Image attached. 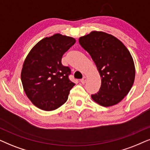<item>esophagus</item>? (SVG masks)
Wrapping results in <instances>:
<instances>
[{
    "instance_id": "1",
    "label": "esophagus",
    "mask_w": 150,
    "mask_h": 150,
    "mask_svg": "<svg viewBox=\"0 0 150 150\" xmlns=\"http://www.w3.org/2000/svg\"><path fill=\"white\" fill-rule=\"evenodd\" d=\"M86 80H87V79H86V77L85 76L83 77L82 79H81V83H86Z\"/></svg>"
}]
</instances>
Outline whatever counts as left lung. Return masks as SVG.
<instances>
[{"instance_id": "1", "label": "left lung", "mask_w": 150, "mask_h": 150, "mask_svg": "<svg viewBox=\"0 0 150 150\" xmlns=\"http://www.w3.org/2000/svg\"><path fill=\"white\" fill-rule=\"evenodd\" d=\"M79 43L91 56L101 78L99 91L91 98L103 107L117 104L134 81V63L128 49L118 38L103 31H91L79 38Z\"/></svg>"}]
</instances>
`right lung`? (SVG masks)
Listing matches in <instances>:
<instances>
[{"label":"right lung","mask_w":150,"mask_h":150,"mask_svg":"<svg viewBox=\"0 0 150 150\" xmlns=\"http://www.w3.org/2000/svg\"><path fill=\"white\" fill-rule=\"evenodd\" d=\"M75 38L56 33L39 41L23 63L21 81L24 91L33 105L52 111L67 101L75 83L69 80L71 69L62 64V57Z\"/></svg>","instance_id":"right-lung-1"}]
</instances>
